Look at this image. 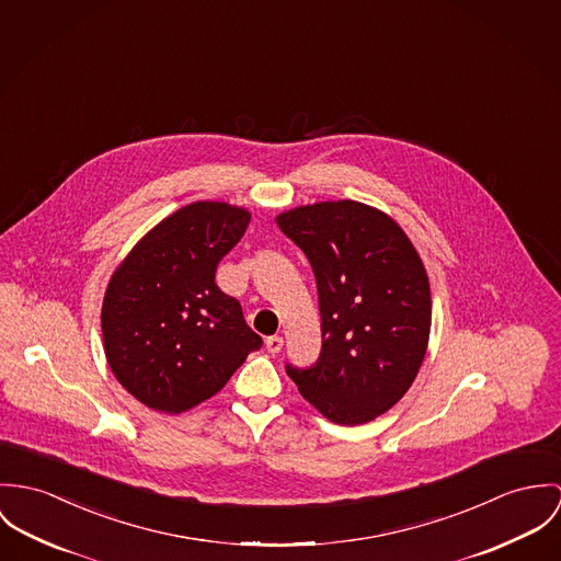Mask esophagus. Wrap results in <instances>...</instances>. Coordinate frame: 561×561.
Segmentation results:
<instances>
[{
	"label": "esophagus",
	"instance_id": "esophagus-1",
	"mask_svg": "<svg viewBox=\"0 0 561 561\" xmlns=\"http://www.w3.org/2000/svg\"><path fill=\"white\" fill-rule=\"evenodd\" d=\"M282 348H284V337L273 335V337H268V340H266V351H268V353L277 355Z\"/></svg>",
	"mask_w": 561,
	"mask_h": 561
}]
</instances>
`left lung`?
<instances>
[{
  "label": "left lung",
  "instance_id": "1",
  "mask_svg": "<svg viewBox=\"0 0 561 561\" xmlns=\"http://www.w3.org/2000/svg\"><path fill=\"white\" fill-rule=\"evenodd\" d=\"M275 224L310 260L322 320L318 364L288 366V376L329 422L368 424L409 391L426 357V266L398 221L364 202L306 204Z\"/></svg>",
  "mask_w": 561,
  "mask_h": 561
}]
</instances>
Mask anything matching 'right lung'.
<instances>
[{"instance_id":"obj_1","label":"right lung","mask_w":561,"mask_h":561,"mask_svg":"<svg viewBox=\"0 0 561 561\" xmlns=\"http://www.w3.org/2000/svg\"><path fill=\"white\" fill-rule=\"evenodd\" d=\"M250 219L243 206L193 202L150 228L112 273L101 308L105 357L148 409L179 415L197 407L262 346L241 304L215 284Z\"/></svg>"}]
</instances>
